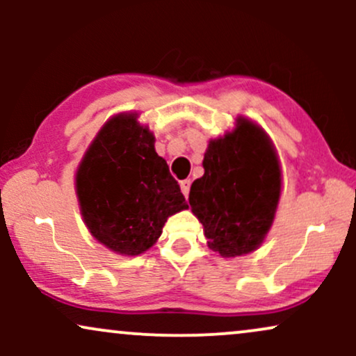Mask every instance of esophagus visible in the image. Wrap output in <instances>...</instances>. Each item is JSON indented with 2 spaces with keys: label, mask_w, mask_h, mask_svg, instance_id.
Here are the masks:
<instances>
[{
  "label": "esophagus",
  "mask_w": 356,
  "mask_h": 356,
  "mask_svg": "<svg viewBox=\"0 0 356 356\" xmlns=\"http://www.w3.org/2000/svg\"><path fill=\"white\" fill-rule=\"evenodd\" d=\"M181 191H182V194L186 195H189V191H191V181L189 179H184V181H181Z\"/></svg>",
  "instance_id": "esophagus-1"
}]
</instances>
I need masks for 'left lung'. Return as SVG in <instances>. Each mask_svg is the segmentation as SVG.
I'll return each instance as SVG.
<instances>
[{"instance_id": "8db88e82", "label": "left lung", "mask_w": 356, "mask_h": 356, "mask_svg": "<svg viewBox=\"0 0 356 356\" xmlns=\"http://www.w3.org/2000/svg\"><path fill=\"white\" fill-rule=\"evenodd\" d=\"M202 167L189 204L209 248L224 257L254 251L271 227L281 194L280 162L268 136L239 118L232 132L209 142Z\"/></svg>"}]
</instances>
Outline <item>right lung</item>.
Returning <instances> with one entry per match:
<instances>
[{
	"instance_id": "obj_1",
	"label": "right lung",
	"mask_w": 356,
	"mask_h": 356,
	"mask_svg": "<svg viewBox=\"0 0 356 356\" xmlns=\"http://www.w3.org/2000/svg\"><path fill=\"white\" fill-rule=\"evenodd\" d=\"M154 142L137 115H117L102 127L76 170L85 224L118 254H142L167 218L189 207Z\"/></svg>"
}]
</instances>
